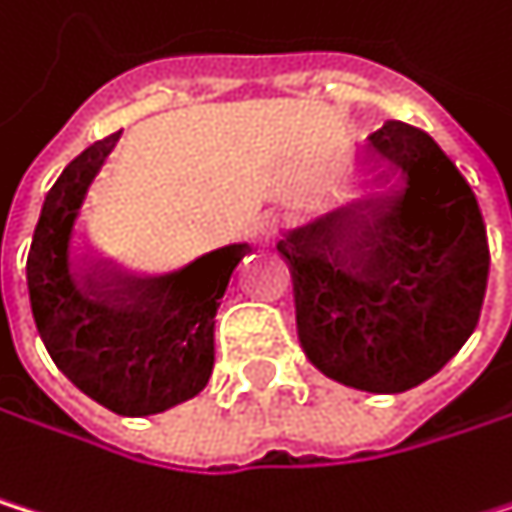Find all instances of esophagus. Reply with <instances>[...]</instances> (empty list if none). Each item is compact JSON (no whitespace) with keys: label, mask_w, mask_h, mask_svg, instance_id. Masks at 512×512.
I'll return each instance as SVG.
<instances>
[{"label":"esophagus","mask_w":512,"mask_h":512,"mask_svg":"<svg viewBox=\"0 0 512 512\" xmlns=\"http://www.w3.org/2000/svg\"><path fill=\"white\" fill-rule=\"evenodd\" d=\"M279 227H282V224H279L276 215H261L258 221H254V227H251V239H254V242H261V245H267V242L276 239Z\"/></svg>","instance_id":"1"}]
</instances>
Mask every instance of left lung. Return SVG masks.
<instances>
[{
  "instance_id": "8db88e82",
  "label": "left lung",
  "mask_w": 512,
  "mask_h": 512,
  "mask_svg": "<svg viewBox=\"0 0 512 512\" xmlns=\"http://www.w3.org/2000/svg\"><path fill=\"white\" fill-rule=\"evenodd\" d=\"M370 185L279 242L297 337L327 379L397 394L467 343L489 282L486 224L443 148L404 121L364 142Z\"/></svg>"
}]
</instances>
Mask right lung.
<instances>
[{"mask_svg":"<svg viewBox=\"0 0 512 512\" xmlns=\"http://www.w3.org/2000/svg\"><path fill=\"white\" fill-rule=\"evenodd\" d=\"M121 133L87 145L54 181L32 233L26 288L60 373L118 416H154L206 388L215 367V315L242 245L139 282L78 254L87 194Z\"/></svg>","mask_w":512,"mask_h":512,"instance_id":"right-lung-1","label":"right lung"}]
</instances>
